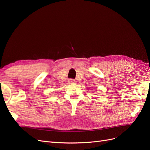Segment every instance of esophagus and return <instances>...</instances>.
<instances>
[{"label":"esophagus","instance_id":"obj_1","mask_svg":"<svg viewBox=\"0 0 150 150\" xmlns=\"http://www.w3.org/2000/svg\"><path fill=\"white\" fill-rule=\"evenodd\" d=\"M68 82H69V83H76V81H75L74 79H69V80H68Z\"/></svg>","mask_w":150,"mask_h":150}]
</instances>
